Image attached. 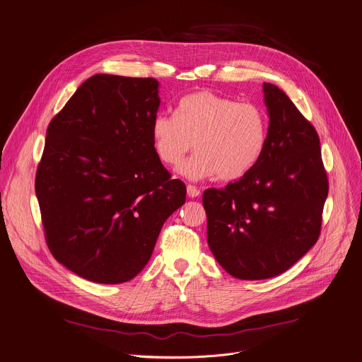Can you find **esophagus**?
I'll return each instance as SVG.
<instances>
[{
    "label": "esophagus",
    "mask_w": 362,
    "mask_h": 362,
    "mask_svg": "<svg viewBox=\"0 0 362 362\" xmlns=\"http://www.w3.org/2000/svg\"><path fill=\"white\" fill-rule=\"evenodd\" d=\"M187 194H189V197H197V196H200V190L193 185H187Z\"/></svg>",
    "instance_id": "34e87169"
}]
</instances>
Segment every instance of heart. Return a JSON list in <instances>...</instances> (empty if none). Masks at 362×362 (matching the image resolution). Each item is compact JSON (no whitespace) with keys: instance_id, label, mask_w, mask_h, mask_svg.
<instances>
[{"instance_id":"b5f03b06","label":"heart","mask_w":362,"mask_h":362,"mask_svg":"<svg viewBox=\"0 0 362 362\" xmlns=\"http://www.w3.org/2000/svg\"><path fill=\"white\" fill-rule=\"evenodd\" d=\"M267 141V119L250 102L199 90L183 96L176 115L158 113L152 120V144L166 166L179 165L197 151L179 172L190 180H234L260 159Z\"/></svg>"}]
</instances>
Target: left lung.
Here are the masks:
<instances>
[{"mask_svg":"<svg viewBox=\"0 0 362 362\" xmlns=\"http://www.w3.org/2000/svg\"><path fill=\"white\" fill-rule=\"evenodd\" d=\"M263 90L270 122L260 159L203 193L209 247L240 280L276 277L297 263L317 243L328 196L317 131L280 88L264 82Z\"/></svg>","mask_w":362,"mask_h":362,"instance_id":"obj_1","label":"left lung"}]
</instances>
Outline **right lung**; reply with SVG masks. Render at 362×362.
I'll use <instances>...</instances> for the list:
<instances>
[{
	"instance_id": "right-lung-1",
	"label": "right lung",
	"mask_w": 362,
	"mask_h": 362,
	"mask_svg": "<svg viewBox=\"0 0 362 362\" xmlns=\"http://www.w3.org/2000/svg\"><path fill=\"white\" fill-rule=\"evenodd\" d=\"M155 78L98 74L47 129L35 176L47 245L79 277L119 284L148 264L166 218L186 202L152 144Z\"/></svg>"
}]
</instances>
